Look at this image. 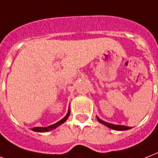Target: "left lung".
<instances>
[{
	"mask_svg": "<svg viewBox=\"0 0 158 158\" xmlns=\"http://www.w3.org/2000/svg\"><path fill=\"white\" fill-rule=\"evenodd\" d=\"M97 119H98V121L99 122V123H101V124L106 125L107 127L110 128V129L115 130V131H128V130L131 129V127H129V126H125V125H114V124H110V123H107V122L103 121V120H102L101 118H98V116H97Z\"/></svg>",
	"mask_w": 158,
	"mask_h": 158,
	"instance_id": "obj_1",
	"label": "left lung"
}]
</instances>
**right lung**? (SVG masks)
Returning a JSON list of instances; mask_svg holds the SVG:
<instances>
[{"label": "right lung", "instance_id": "1", "mask_svg": "<svg viewBox=\"0 0 158 158\" xmlns=\"http://www.w3.org/2000/svg\"><path fill=\"white\" fill-rule=\"evenodd\" d=\"M70 114H71V110H70V108H69L66 115L62 118V119H60V121L57 122V123H55V124H54V125H49V126H47V127H34L32 129V131H36V132H48V131H52V130H54V129H55V128H57L58 126L62 125L63 123H65V122L67 120L68 117L70 116Z\"/></svg>", "mask_w": 158, "mask_h": 158}]
</instances>
